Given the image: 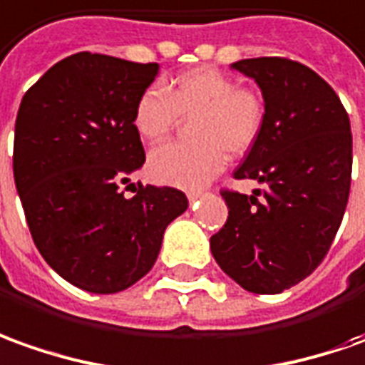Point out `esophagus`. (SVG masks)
I'll use <instances>...</instances> for the list:
<instances>
[{
    "instance_id": "esophagus-1",
    "label": "esophagus",
    "mask_w": 365,
    "mask_h": 365,
    "mask_svg": "<svg viewBox=\"0 0 365 365\" xmlns=\"http://www.w3.org/2000/svg\"><path fill=\"white\" fill-rule=\"evenodd\" d=\"M202 195H205L202 190H190V192H187V197H188V200H190V202H195V200H198V198L202 197Z\"/></svg>"
}]
</instances>
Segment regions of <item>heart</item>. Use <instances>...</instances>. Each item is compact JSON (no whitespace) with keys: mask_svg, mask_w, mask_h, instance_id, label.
<instances>
[{"mask_svg":"<svg viewBox=\"0 0 365 365\" xmlns=\"http://www.w3.org/2000/svg\"><path fill=\"white\" fill-rule=\"evenodd\" d=\"M188 119L192 139L173 140L149 155L150 177L180 188L207 185L225 168L226 150L245 155L260 139L266 99L258 89L238 85L216 67L180 73L160 89L147 87L133 107V127L140 139L157 143Z\"/></svg>","mask_w":365,"mask_h":365,"instance_id":"heart-1","label":"heart"}]
</instances>
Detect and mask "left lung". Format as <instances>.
<instances>
[{
	"label": "left lung",
	"instance_id": "8db88e82",
	"mask_svg": "<svg viewBox=\"0 0 365 365\" xmlns=\"http://www.w3.org/2000/svg\"><path fill=\"white\" fill-rule=\"evenodd\" d=\"M266 99L262 135L236 168L264 188L220 190L228 207L210 250L235 282L280 294L302 282L330 250L348 205L351 130L340 97L320 75L286 57L232 63Z\"/></svg>",
	"mask_w": 365,
	"mask_h": 365
}]
</instances>
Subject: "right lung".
I'll list each match as a JSON object with an SVG mask.
<instances>
[{"instance_id": "right-lung-1", "label": "right lung", "mask_w": 365, "mask_h": 365, "mask_svg": "<svg viewBox=\"0 0 365 365\" xmlns=\"http://www.w3.org/2000/svg\"><path fill=\"white\" fill-rule=\"evenodd\" d=\"M157 63L81 51L55 63L21 99L14 177L37 250L73 286L120 292L157 262L163 235L188 207L182 190H120L143 167L133 107Z\"/></svg>"}]
</instances>
